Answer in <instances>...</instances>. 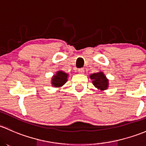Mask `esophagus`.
Listing matches in <instances>:
<instances>
[{"instance_id": "34e87169", "label": "esophagus", "mask_w": 146, "mask_h": 146, "mask_svg": "<svg viewBox=\"0 0 146 146\" xmlns=\"http://www.w3.org/2000/svg\"><path fill=\"white\" fill-rule=\"evenodd\" d=\"M78 72H79V73H80V74H83V73H84V68H79V69H78Z\"/></svg>"}]
</instances>
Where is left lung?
Wrapping results in <instances>:
<instances>
[{"mask_svg": "<svg viewBox=\"0 0 146 146\" xmlns=\"http://www.w3.org/2000/svg\"><path fill=\"white\" fill-rule=\"evenodd\" d=\"M91 80H92V83L96 88L100 91H105L109 87V80L103 72H98L90 75Z\"/></svg>", "mask_w": 146, "mask_h": 146, "instance_id": "1", "label": "left lung"}]
</instances>
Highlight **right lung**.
Masks as SVG:
<instances>
[{
	"label": "right lung",
	"instance_id": "right-lung-1",
	"mask_svg": "<svg viewBox=\"0 0 146 146\" xmlns=\"http://www.w3.org/2000/svg\"><path fill=\"white\" fill-rule=\"evenodd\" d=\"M68 74L65 73L63 70H58L56 72L55 75L52 77L51 84L54 87L60 88L68 80Z\"/></svg>",
	"mask_w": 146,
	"mask_h": 146
}]
</instances>
